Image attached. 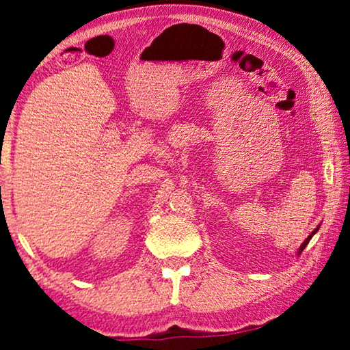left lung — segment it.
I'll return each mask as SVG.
<instances>
[{
  "label": "left lung",
  "mask_w": 350,
  "mask_h": 350,
  "mask_svg": "<svg viewBox=\"0 0 350 350\" xmlns=\"http://www.w3.org/2000/svg\"><path fill=\"white\" fill-rule=\"evenodd\" d=\"M317 231H319V228H315V229H314V231H312V232H310V236H309L308 239H306V241L303 242V245H301V247H299V250H298V255H301V252H303V250H304V248H306V245H308V243H309V241H310V239H312V236H314V234H315V232H317Z\"/></svg>",
  "instance_id": "1"
}]
</instances>
